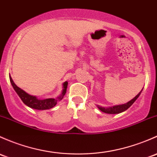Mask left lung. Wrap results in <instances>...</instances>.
Instances as JSON below:
<instances>
[{"mask_svg":"<svg viewBox=\"0 0 157 157\" xmlns=\"http://www.w3.org/2000/svg\"><path fill=\"white\" fill-rule=\"evenodd\" d=\"M140 94L141 92L138 94L133 99H132L131 101L128 102V103L124 104V105H117V106H113V107H110V108H103V107H101L99 105H97L98 106V109L100 110H101L102 112L104 113H110V114H113V113H121V112L125 111V110H127L129 107H131V105H132L133 103L136 101L137 98L139 97Z\"/></svg>","mask_w":157,"mask_h":157,"instance_id":"1","label":"left lung"}]
</instances>
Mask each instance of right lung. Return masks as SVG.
<instances>
[{
  "label": "right lung",
  "mask_w": 157,
  "mask_h": 157,
  "mask_svg": "<svg viewBox=\"0 0 157 157\" xmlns=\"http://www.w3.org/2000/svg\"><path fill=\"white\" fill-rule=\"evenodd\" d=\"M10 83L12 84L13 89H14L15 91L16 92V93L18 94V95H19V98H21V100L22 101L23 103H24L25 105H27V106L30 107L31 108L36 109V110H47V109L53 108V107L57 104L58 101L62 100V98H63L64 95H65L66 91H67V82H65L63 84L64 89L63 91H62V95L59 97H58L57 98L38 99V98H36L35 96L29 95L27 92H25L24 90H22V89L18 87L14 83V82L13 81L10 76Z\"/></svg>",
  "instance_id": "add662e5"
}]
</instances>
